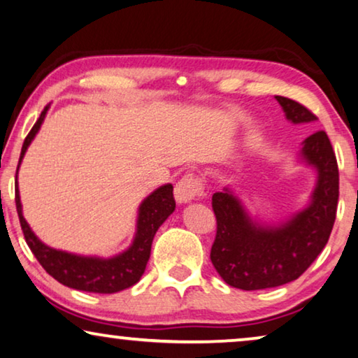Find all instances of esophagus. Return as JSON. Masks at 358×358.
<instances>
[{
    "instance_id": "1",
    "label": "esophagus",
    "mask_w": 358,
    "mask_h": 358,
    "mask_svg": "<svg viewBox=\"0 0 358 358\" xmlns=\"http://www.w3.org/2000/svg\"><path fill=\"white\" fill-rule=\"evenodd\" d=\"M201 194H203V185H201V180L195 178L194 174H185L174 187L176 201L180 205L199 199Z\"/></svg>"
}]
</instances>
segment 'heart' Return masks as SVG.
Returning <instances> with one entry per match:
<instances>
[{
    "label": "heart",
    "instance_id": "obj_1",
    "mask_svg": "<svg viewBox=\"0 0 358 358\" xmlns=\"http://www.w3.org/2000/svg\"><path fill=\"white\" fill-rule=\"evenodd\" d=\"M255 141H257V137H253V141H252V142H255Z\"/></svg>",
    "mask_w": 358,
    "mask_h": 358
}]
</instances>
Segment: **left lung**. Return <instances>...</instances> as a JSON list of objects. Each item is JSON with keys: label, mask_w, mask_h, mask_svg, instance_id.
<instances>
[{"label": "left lung", "mask_w": 358, "mask_h": 358, "mask_svg": "<svg viewBox=\"0 0 358 358\" xmlns=\"http://www.w3.org/2000/svg\"><path fill=\"white\" fill-rule=\"evenodd\" d=\"M274 98L292 124L317 121L300 103L286 96ZM299 159L317 173L315 187L308 203L278 224L252 216L231 187L213 194L217 231L210 258L229 286L258 291L291 282L328 243L338 210L339 171L324 131L305 138Z\"/></svg>", "instance_id": "8db88e82"}]
</instances>
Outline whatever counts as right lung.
I'll use <instances>...</instances> for the list:
<instances>
[{"instance_id": "obj_1", "label": "right lung", "mask_w": 358, "mask_h": 358, "mask_svg": "<svg viewBox=\"0 0 358 358\" xmlns=\"http://www.w3.org/2000/svg\"><path fill=\"white\" fill-rule=\"evenodd\" d=\"M46 111H48V106L41 111L38 121L35 122L32 131L25 137L19 158V166L22 163L29 145L32 143L40 131L41 124L45 121ZM17 173H15V179H17ZM15 206H17V215L25 242H27L35 258L50 276H53L56 281L64 284L67 287L77 289V291L115 294L141 281L145 268H147L150 252H152L153 237L159 229V226L168 220L169 215H173V211L176 210V201L173 196V184H164L157 190H153L147 199H143L141 206H138L136 224L137 229L132 243L124 252L110 258L77 255V253L58 250V248H53L41 242L35 236V232L30 229L29 222L25 221L22 215V203H20L17 184H15Z\"/></svg>"}]
</instances>
